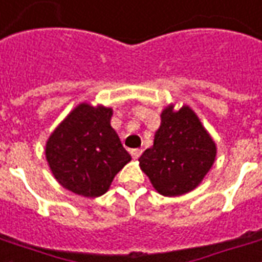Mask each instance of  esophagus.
<instances>
[{"mask_svg": "<svg viewBox=\"0 0 262 262\" xmlns=\"http://www.w3.org/2000/svg\"><path fill=\"white\" fill-rule=\"evenodd\" d=\"M141 152H143V151H141L140 148H135V150H132V151H130L132 157H133L135 160H137V158H139V157L141 156Z\"/></svg>", "mask_w": 262, "mask_h": 262, "instance_id": "1", "label": "esophagus"}]
</instances>
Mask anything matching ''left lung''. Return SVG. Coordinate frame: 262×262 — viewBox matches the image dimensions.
Instances as JSON below:
<instances>
[{
  "label": "left lung",
  "mask_w": 262,
  "mask_h": 262,
  "mask_svg": "<svg viewBox=\"0 0 262 262\" xmlns=\"http://www.w3.org/2000/svg\"><path fill=\"white\" fill-rule=\"evenodd\" d=\"M216 156L210 133L190 106L179 111L168 105L161 114L154 144L139 158L151 185L166 197L194 190L208 173Z\"/></svg>",
  "instance_id": "1"
}]
</instances>
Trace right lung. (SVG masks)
I'll return each mask as SVG.
<instances>
[{"mask_svg":"<svg viewBox=\"0 0 262 262\" xmlns=\"http://www.w3.org/2000/svg\"><path fill=\"white\" fill-rule=\"evenodd\" d=\"M112 108L82 102L46 144V158L59 185L75 194L98 197L132 160L111 126Z\"/></svg>","mask_w":262,"mask_h":262,"instance_id":"obj_1","label":"right lung"}]
</instances>
